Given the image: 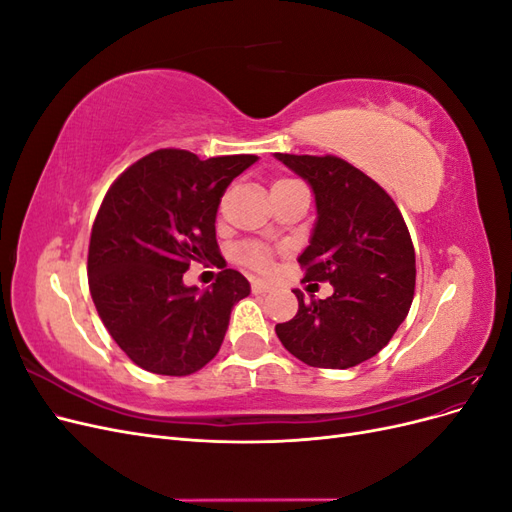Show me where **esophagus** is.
I'll return each instance as SVG.
<instances>
[{"label":"esophagus","mask_w":512,"mask_h":512,"mask_svg":"<svg viewBox=\"0 0 512 512\" xmlns=\"http://www.w3.org/2000/svg\"><path fill=\"white\" fill-rule=\"evenodd\" d=\"M252 290L258 292V294H265V292L275 290V286H273L271 282H265V280H254V282H252Z\"/></svg>","instance_id":"34e87169"}]
</instances>
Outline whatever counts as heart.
<instances>
[{"label":"heart","instance_id":"heart-1","mask_svg":"<svg viewBox=\"0 0 512 512\" xmlns=\"http://www.w3.org/2000/svg\"><path fill=\"white\" fill-rule=\"evenodd\" d=\"M239 258L245 262V265H250L252 269H258V271H267L271 267L269 254L258 245H243L239 250Z\"/></svg>","mask_w":512,"mask_h":512}]
</instances>
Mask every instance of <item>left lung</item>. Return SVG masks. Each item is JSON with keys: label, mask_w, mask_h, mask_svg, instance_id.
I'll return each mask as SVG.
<instances>
[{"label": "left lung", "mask_w": 512, "mask_h": 512, "mask_svg": "<svg viewBox=\"0 0 512 512\" xmlns=\"http://www.w3.org/2000/svg\"><path fill=\"white\" fill-rule=\"evenodd\" d=\"M275 160L299 175L314 194L316 222L297 258L305 280L329 282L327 299L305 301L277 324L284 348L312 367L348 369L376 356L414 299V247L393 198L359 168L335 156Z\"/></svg>", "instance_id": "obj_1"}]
</instances>
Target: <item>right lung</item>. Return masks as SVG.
<instances>
[{"instance_id":"1","label":"right lung","mask_w":512,"mask_h":512,"mask_svg":"<svg viewBox=\"0 0 512 512\" xmlns=\"http://www.w3.org/2000/svg\"><path fill=\"white\" fill-rule=\"evenodd\" d=\"M258 156L198 160L160 149L132 164L106 192L91 228L87 275L104 327L151 374L188 376L218 354L232 305L250 282L224 269L200 292L183 284L190 262L222 265L215 215L230 181Z\"/></svg>"}]
</instances>
